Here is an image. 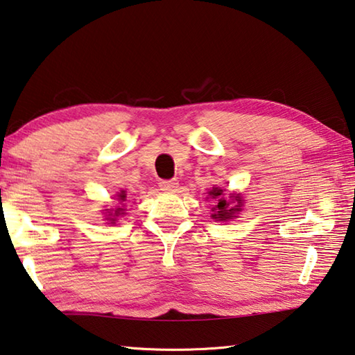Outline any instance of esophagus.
I'll return each mask as SVG.
<instances>
[{
  "mask_svg": "<svg viewBox=\"0 0 355 355\" xmlns=\"http://www.w3.org/2000/svg\"><path fill=\"white\" fill-rule=\"evenodd\" d=\"M159 188H161V191H166V192L177 191L178 182H177L175 178H172V180H161V182H159Z\"/></svg>",
  "mask_w": 355,
  "mask_h": 355,
  "instance_id": "34e87169",
  "label": "esophagus"
}]
</instances>
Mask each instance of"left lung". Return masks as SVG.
<instances>
[{
  "mask_svg": "<svg viewBox=\"0 0 355 355\" xmlns=\"http://www.w3.org/2000/svg\"><path fill=\"white\" fill-rule=\"evenodd\" d=\"M222 189H218L214 188L213 191H209V196H213V199H218V202H216V205L213 208V214L211 218L216 219V220H227V219H232V218H236L235 213L236 211H241V207H243V199L239 196H232V202H228L224 194H222ZM233 205V207H230V205Z\"/></svg>",
  "mask_w": 355,
  "mask_h": 355,
  "instance_id": "8db88e82",
  "label": "left lung"
}]
</instances>
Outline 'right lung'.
I'll use <instances>...</instances> for the list:
<instances>
[{
	"mask_svg": "<svg viewBox=\"0 0 355 355\" xmlns=\"http://www.w3.org/2000/svg\"><path fill=\"white\" fill-rule=\"evenodd\" d=\"M119 197H120V200H125V197H127V196H125V192H122V194H120ZM120 211H123V209H122V208H117V211L114 213V216H119ZM122 214H123V213H122ZM110 216H111V214H110ZM111 220H114V219H111Z\"/></svg>",
	"mask_w": 355,
	"mask_h": 355,
	"instance_id": "add662e5",
	"label": "right lung"
}]
</instances>
